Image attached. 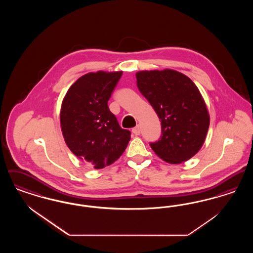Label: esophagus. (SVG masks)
<instances>
[{
	"instance_id": "1",
	"label": "esophagus",
	"mask_w": 253,
	"mask_h": 253,
	"mask_svg": "<svg viewBox=\"0 0 253 253\" xmlns=\"http://www.w3.org/2000/svg\"><path fill=\"white\" fill-rule=\"evenodd\" d=\"M132 133L135 135H139L140 134V126L136 125L132 130Z\"/></svg>"
}]
</instances>
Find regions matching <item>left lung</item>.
Listing matches in <instances>:
<instances>
[{
	"mask_svg": "<svg viewBox=\"0 0 253 253\" xmlns=\"http://www.w3.org/2000/svg\"><path fill=\"white\" fill-rule=\"evenodd\" d=\"M135 77L138 90L161 121V136L151 148L170 164L189 160L204 144L210 126V115L197 86L171 69L139 71Z\"/></svg>",
	"mask_w": 253,
	"mask_h": 253,
	"instance_id": "obj_1",
	"label": "left lung"
}]
</instances>
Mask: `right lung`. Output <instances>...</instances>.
<instances>
[{"instance_id": "add662e5", "label": "right lung", "mask_w": 253, "mask_h": 253, "mask_svg": "<svg viewBox=\"0 0 253 253\" xmlns=\"http://www.w3.org/2000/svg\"><path fill=\"white\" fill-rule=\"evenodd\" d=\"M121 75L122 71L85 74L71 85L61 103L65 143L76 157L95 169L118 160L131 139V132L121 128L108 107Z\"/></svg>"}]
</instances>
